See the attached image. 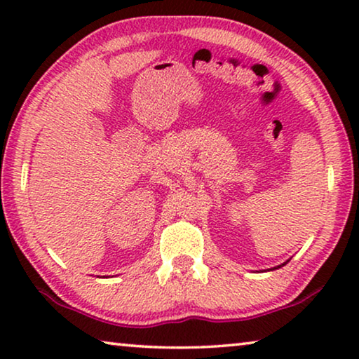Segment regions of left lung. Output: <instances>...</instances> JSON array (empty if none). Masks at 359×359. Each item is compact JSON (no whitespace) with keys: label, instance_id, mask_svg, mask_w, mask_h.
I'll return each instance as SVG.
<instances>
[{"label":"left lung","instance_id":"obj_1","mask_svg":"<svg viewBox=\"0 0 359 359\" xmlns=\"http://www.w3.org/2000/svg\"><path fill=\"white\" fill-rule=\"evenodd\" d=\"M287 263V262H286ZM286 263H283V264H279V266L278 268H281V266H284V264H286ZM278 268H274V269H278Z\"/></svg>","mask_w":359,"mask_h":359}]
</instances>
